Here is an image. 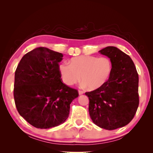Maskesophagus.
Masks as SVG:
<instances>
[{"mask_svg": "<svg viewBox=\"0 0 153 153\" xmlns=\"http://www.w3.org/2000/svg\"><path fill=\"white\" fill-rule=\"evenodd\" d=\"M78 94H79V95H82V94H84V91L79 90V91H78Z\"/></svg>", "mask_w": 153, "mask_h": 153, "instance_id": "esophagus-1", "label": "esophagus"}]
</instances>
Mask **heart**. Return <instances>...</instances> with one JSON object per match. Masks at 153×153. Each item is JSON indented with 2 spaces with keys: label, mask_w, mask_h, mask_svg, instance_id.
<instances>
[{
  "label": "heart",
  "mask_w": 153,
  "mask_h": 153,
  "mask_svg": "<svg viewBox=\"0 0 153 153\" xmlns=\"http://www.w3.org/2000/svg\"><path fill=\"white\" fill-rule=\"evenodd\" d=\"M112 65L107 57L82 55L71 59L70 64L62 63L59 69L62 80L68 85L83 82L82 85L91 91L99 89L108 80ZM81 78H80V76Z\"/></svg>",
  "instance_id": "1"
}]
</instances>
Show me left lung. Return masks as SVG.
Here are the masks:
<instances>
[{"label": "left lung", "instance_id": "left-lung-1", "mask_svg": "<svg viewBox=\"0 0 153 153\" xmlns=\"http://www.w3.org/2000/svg\"><path fill=\"white\" fill-rule=\"evenodd\" d=\"M99 52L110 59L112 72L103 86L85 95L92 122L112 130L126 126L135 116L139 104L138 75L132 59L121 50L107 47Z\"/></svg>", "mask_w": 153, "mask_h": 153}]
</instances>
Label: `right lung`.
<instances>
[{
  "label": "right lung",
  "instance_id": "right-lung-1",
  "mask_svg": "<svg viewBox=\"0 0 153 153\" xmlns=\"http://www.w3.org/2000/svg\"><path fill=\"white\" fill-rule=\"evenodd\" d=\"M63 55L45 47L23 57L15 74L14 98L18 113L37 128L48 129L66 121L77 90L62 82L59 62Z\"/></svg>",
  "mask_w": 153,
  "mask_h": 153
}]
</instances>
